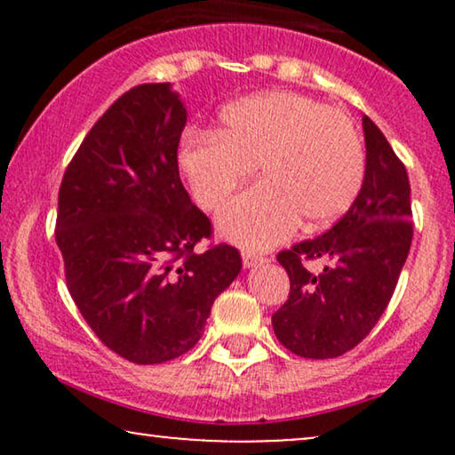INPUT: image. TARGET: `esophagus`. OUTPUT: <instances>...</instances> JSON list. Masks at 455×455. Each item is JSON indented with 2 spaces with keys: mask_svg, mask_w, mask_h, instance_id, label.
<instances>
[{
  "mask_svg": "<svg viewBox=\"0 0 455 455\" xmlns=\"http://www.w3.org/2000/svg\"><path fill=\"white\" fill-rule=\"evenodd\" d=\"M267 260H269V259L263 257V254L252 252V251L242 252V263H244L246 269H251V267H259V265H263V263H267Z\"/></svg>",
  "mask_w": 455,
  "mask_h": 455,
  "instance_id": "1",
  "label": "esophagus"
}]
</instances>
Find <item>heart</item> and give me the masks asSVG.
<instances>
[{
  "instance_id": "1",
  "label": "heart",
  "mask_w": 455,
  "mask_h": 455,
  "mask_svg": "<svg viewBox=\"0 0 455 455\" xmlns=\"http://www.w3.org/2000/svg\"><path fill=\"white\" fill-rule=\"evenodd\" d=\"M178 165L204 211L220 209L257 167L263 182L234 198L217 226L228 240L267 248L300 221L321 229L352 207L364 148L344 111L296 92H267L228 105L215 134H186Z\"/></svg>"
}]
</instances>
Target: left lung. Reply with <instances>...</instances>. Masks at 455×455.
<instances>
[{"instance_id":"8db88e82","label":"left lung","mask_w":455,"mask_h":455,"mask_svg":"<svg viewBox=\"0 0 455 455\" xmlns=\"http://www.w3.org/2000/svg\"><path fill=\"white\" fill-rule=\"evenodd\" d=\"M366 172L347 213L313 240L277 254L290 296L271 316L273 331L302 358H335L358 346L394 296L412 244L406 167L369 116L363 117ZM308 259L326 263L321 274Z\"/></svg>"}]
</instances>
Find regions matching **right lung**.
Wrapping results in <instances>:
<instances>
[{"label":"right lung","instance_id":"1","mask_svg":"<svg viewBox=\"0 0 455 455\" xmlns=\"http://www.w3.org/2000/svg\"><path fill=\"white\" fill-rule=\"evenodd\" d=\"M184 126L170 83L134 86L89 130L60 186L55 242L68 291L97 338L136 364L195 347L242 269L229 244L195 251L213 226L180 180Z\"/></svg>","mask_w":455,"mask_h":455}]
</instances>
